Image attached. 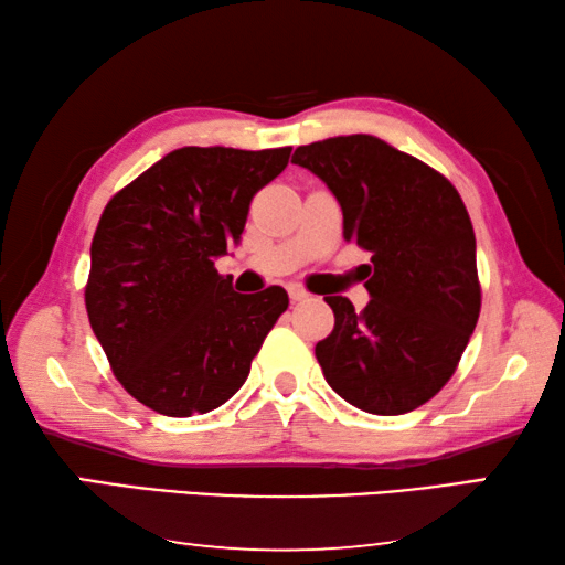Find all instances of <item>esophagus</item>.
<instances>
[{"label":"esophagus","instance_id":"1","mask_svg":"<svg viewBox=\"0 0 565 565\" xmlns=\"http://www.w3.org/2000/svg\"><path fill=\"white\" fill-rule=\"evenodd\" d=\"M289 299L291 301H303V299H309V294L299 289V286H289Z\"/></svg>","mask_w":565,"mask_h":565}]
</instances>
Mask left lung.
Segmentation results:
<instances>
[{
    "mask_svg": "<svg viewBox=\"0 0 565 565\" xmlns=\"http://www.w3.org/2000/svg\"><path fill=\"white\" fill-rule=\"evenodd\" d=\"M291 161L337 196L343 238L371 252L361 269L366 309L323 296L337 319L317 343L323 376L366 414H408L454 376L481 311L461 196L436 169L371 134L313 141Z\"/></svg>",
    "mask_w": 565,
    "mask_h": 565,
    "instance_id": "left-lung-1",
    "label": "left lung"
}]
</instances>
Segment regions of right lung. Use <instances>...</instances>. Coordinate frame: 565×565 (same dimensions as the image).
Instances as JSON below:
<instances>
[{
    "label": "right lung",
    "instance_id": "right-lung-1",
    "mask_svg": "<svg viewBox=\"0 0 565 565\" xmlns=\"http://www.w3.org/2000/svg\"><path fill=\"white\" fill-rule=\"evenodd\" d=\"M289 154L174 149L104 209L84 289L89 323L119 384L157 414L186 418L226 404L289 306L281 286L236 294L214 269Z\"/></svg>",
    "mask_w": 565,
    "mask_h": 565
}]
</instances>
